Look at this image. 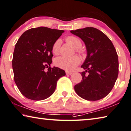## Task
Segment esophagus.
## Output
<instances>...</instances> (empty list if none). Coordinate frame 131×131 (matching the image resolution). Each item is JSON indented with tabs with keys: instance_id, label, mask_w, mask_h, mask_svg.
I'll use <instances>...</instances> for the list:
<instances>
[{
	"instance_id": "1",
	"label": "esophagus",
	"mask_w": 131,
	"mask_h": 131,
	"mask_svg": "<svg viewBox=\"0 0 131 131\" xmlns=\"http://www.w3.org/2000/svg\"><path fill=\"white\" fill-rule=\"evenodd\" d=\"M66 74H67V75H70V74H72V72L66 71Z\"/></svg>"
}]
</instances>
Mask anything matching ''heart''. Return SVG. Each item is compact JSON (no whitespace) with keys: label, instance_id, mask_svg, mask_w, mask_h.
I'll use <instances>...</instances> for the list:
<instances>
[{"label":"heart","instance_id":"obj_1","mask_svg":"<svg viewBox=\"0 0 131 131\" xmlns=\"http://www.w3.org/2000/svg\"><path fill=\"white\" fill-rule=\"evenodd\" d=\"M66 41L70 44H71L74 48L79 53L82 52L80 48L82 47V43L79 38L74 36H69L66 39ZM60 45H61V41L60 40H57L53 43L52 47V52L55 54H58L59 52ZM80 62V58L78 56H73L72 57H67L65 56H61V57H58L55 60V65L61 68L62 69L66 70H72L75 68L76 66L79 65Z\"/></svg>","mask_w":131,"mask_h":131}]
</instances>
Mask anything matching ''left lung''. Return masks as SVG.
I'll return each instance as SVG.
<instances>
[{
  "label": "left lung",
  "instance_id": "8db88e82",
  "mask_svg": "<svg viewBox=\"0 0 131 131\" xmlns=\"http://www.w3.org/2000/svg\"><path fill=\"white\" fill-rule=\"evenodd\" d=\"M70 32L82 39L87 57L81 68L82 80L74 86L78 95L86 100L96 101L109 94L118 74V58L115 47L106 35L94 27Z\"/></svg>",
  "mask_w": 131,
  "mask_h": 131
}]
</instances>
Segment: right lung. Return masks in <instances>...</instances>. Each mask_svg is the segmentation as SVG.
<instances>
[{"label":"right lung","instance_id":"obj_1","mask_svg":"<svg viewBox=\"0 0 131 131\" xmlns=\"http://www.w3.org/2000/svg\"><path fill=\"white\" fill-rule=\"evenodd\" d=\"M63 32L39 27L27 30L18 39L12 67L14 82L26 98L36 101L48 98L54 93L58 79L66 74L64 70L49 66L52 62V47Z\"/></svg>","mask_w":131,"mask_h":131}]
</instances>
